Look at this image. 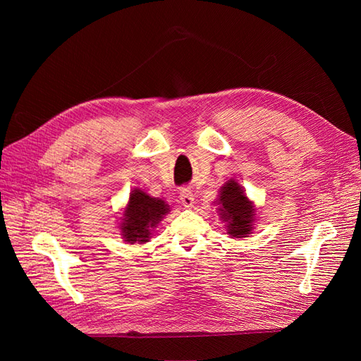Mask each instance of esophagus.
Listing matches in <instances>:
<instances>
[{
    "label": "esophagus",
    "instance_id": "1",
    "mask_svg": "<svg viewBox=\"0 0 361 361\" xmlns=\"http://www.w3.org/2000/svg\"><path fill=\"white\" fill-rule=\"evenodd\" d=\"M179 199H180V202H182V204L185 207H191L194 204V194H192V191L190 188H183L180 191Z\"/></svg>",
    "mask_w": 361,
    "mask_h": 361
}]
</instances>
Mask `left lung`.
Returning a JSON list of instances; mask_svg holds the SVG:
<instances>
[{"instance_id": "8db88e82", "label": "left lung", "mask_w": 361, "mask_h": 361, "mask_svg": "<svg viewBox=\"0 0 361 361\" xmlns=\"http://www.w3.org/2000/svg\"><path fill=\"white\" fill-rule=\"evenodd\" d=\"M221 218L228 223L227 233L233 238H244L251 232L255 209L238 182L228 180L220 192Z\"/></svg>"}]
</instances>
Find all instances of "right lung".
Segmentation results:
<instances>
[{
    "mask_svg": "<svg viewBox=\"0 0 361 361\" xmlns=\"http://www.w3.org/2000/svg\"><path fill=\"white\" fill-rule=\"evenodd\" d=\"M169 212V204L154 199L141 190H134L129 195V203L123 214L122 235L128 243H146L150 227H155L162 215Z\"/></svg>",
    "mask_w": 361,
    "mask_h": 361,
    "instance_id": "right-lung-1",
    "label": "right lung"
}]
</instances>
